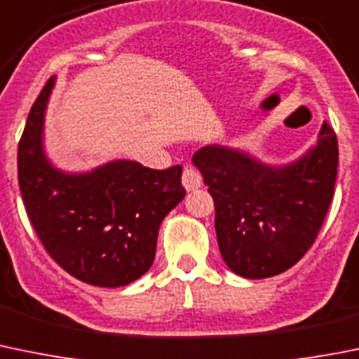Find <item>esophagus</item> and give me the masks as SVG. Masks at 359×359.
Masks as SVG:
<instances>
[{
	"label": "esophagus",
	"instance_id": "1",
	"mask_svg": "<svg viewBox=\"0 0 359 359\" xmlns=\"http://www.w3.org/2000/svg\"><path fill=\"white\" fill-rule=\"evenodd\" d=\"M182 184L187 191H194L198 187H201L203 180H201V175L198 170L191 168V166H186L182 173Z\"/></svg>",
	"mask_w": 359,
	"mask_h": 359
}]
</instances>
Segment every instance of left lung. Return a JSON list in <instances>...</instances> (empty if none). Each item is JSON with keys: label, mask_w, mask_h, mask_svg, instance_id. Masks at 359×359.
Returning <instances> with one entry per match:
<instances>
[{"label": "left lung", "mask_w": 359, "mask_h": 359, "mask_svg": "<svg viewBox=\"0 0 359 359\" xmlns=\"http://www.w3.org/2000/svg\"><path fill=\"white\" fill-rule=\"evenodd\" d=\"M193 163L214 198L224 263L240 277L266 279L314 243L335 189L339 144L323 123L318 144L287 165H266L226 145H205Z\"/></svg>", "instance_id": "obj_1"}]
</instances>
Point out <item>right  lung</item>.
I'll return each instance as SVG.
<instances>
[{"mask_svg": "<svg viewBox=\"0 0 359 359\" xmlns=\"http://www.w3.org/2000/svg\"><path fill=\"white\" fill-rule=\"evenodd\" d=\"M55 76L27 116L17 168L27 217L52 259L100 287L128 286L154 263L163 219L182 201V166L152 170L117 159L91 172L55 168L43 149V123Z\"/></svg>", "mask_w": 359, "mask_h": 359, "instance_id": "obj_1", "label": "right lung"}]
</instances>
